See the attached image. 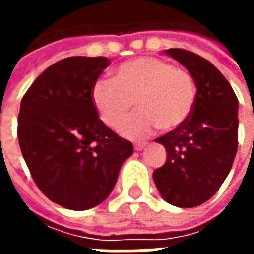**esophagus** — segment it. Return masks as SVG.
<instances>
[{
	"label": "esophagus",
	"mask_w": 254,
	"mask_h": 254,
	"mask_svg": "<svg viewBox=\"0 0 254 254\" xmlns=\"http://www.w3.org/2000/svg\"><path fill=\"white\" fill-rule=\"evenodd\" d=\"M144 147H147V143L134 144V149H136V151H141V149H144Z\"/></svg>",
	"instance_id": "1"
}]
</instances>
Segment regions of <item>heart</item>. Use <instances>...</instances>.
Wrapping results in <instances>:
<instances>
[{
	"instance_id": "heart-1",
	"label": "heart",
	"mask_w": 254,
	"mask_h": 254,
	"mask_svg": "<svg viewBox=\"0 0 254 254\" xmlns=\"http://www.w3.org/2000/svg\"><path fill=\"white\" fill-rule=\"evenodd\" d=\"M133 99L138 113L120 132L130 140H141L159 127L173 130L189 120L196 105V83L188 70L165 60L137 57L114 69V81L96 80L91 88L95 110L111 129L127 120Z\"/></svg>"
}]
</instances>
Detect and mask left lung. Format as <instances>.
Returning <instances> with one entry per match:
<instances>
[{"instance_id": "8db88e82", "label": "left lung", "mask_w": 254, "mask_h": 254, "mask_svg": "<svg viewBox=\"0 0 254 254\" xmlns=\"http://www.w3.org/2000/svg\"><path fill=\"white\" fill-rule=\"evenodd\" d=\"M194 78L197 99L184 125L155 141L166 163L154 171L158 190L171 205H201L229 176L238 148V99L230 83L205 58L184 49L165 50Z\"/></svg>"}]
</instances>
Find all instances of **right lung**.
<instances>
[{"mask_svg":"<svg viewBox=\"0 0 254 254\" xmlns=\"http://www.w3.org/2000/svg\"><path fill=\"white\" fill-rule=\"evenodd\" d=\"M109 65L106 57L64 58L36 78L20 105L17 136L31 176L47 198L73 211L105 201L133 154L91 100Z\"/></svg>","mask_w":254,"mask_h":254,"instance_id":"obj_1","label":"right lung"}]
</instances>
